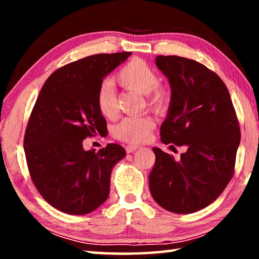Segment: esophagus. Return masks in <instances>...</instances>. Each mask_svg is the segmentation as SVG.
I'll return each mask as SVG.
<instances>
[{"label":"esophagus","instance_id":"34e87169","mask_svg":"<svg viewBox=\"0 0 259 259\" xmlns=\"http://www.w3.org/2000/svg\"><path fill=\"white\" fill-rule=\"evenodd\" d=\"M138 148H140V147L137 146V145H128V146L125 147V152L129 154V153H133V152H135L136 150H138Z\"/></svg>","mask_w":259,"mask_h":259}]
</instances>
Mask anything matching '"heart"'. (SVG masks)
<instances>
[{
	"mask_svg": "<svg viewBox=\"0 0 259 259\" xmlns=\"http://www.w3.org/2000/svg\"><path fill=\"white\" fill-rule=\"evenodd\" d=\"M117 82L128 89L146 95L147 104L154 109H162L168 102V93L157 87L159 76L150 65L140 59L131 60L121 69L116 76ZM96 105L99 113L112 119L117 113L115 88L111 81L99 85L96 94ZM154 120L151 116H128L114 126V136L126 143L139 144L145 142L154 128Z\"/></svg>",
	"mask_w": 259,
	"mask_h": 259,
	"instance_id": "1",
	"label": "heart"
}]
</instances>
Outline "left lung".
Listing matches in <instances>:
<instances>
[{
	"mask_svg": "<svg viewBox=\"0 0 259 259\" xmlns=\"http://www.w3.org/2000/svg\"><path fill=\"white\" fill-rule=\"evenodd\" d=\"M155 65L171 89L161 142L187 151L176 161L153 147L150 191L168 211L192 213L212 203L233 176L238 119L224 82L204 65L178 56H157Z\"/></svg>",
	"mask_w": 259,
	"mask_h": 259,
	"instance_id": "1",
	"label": "left lung"
}]
</instances>
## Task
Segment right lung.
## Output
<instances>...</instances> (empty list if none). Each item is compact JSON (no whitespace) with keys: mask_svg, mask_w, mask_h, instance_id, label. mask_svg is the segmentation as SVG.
I'll return each instance as SVG.
<instances>
[{"mask_svg":"<svg viewBox=\"0 0 259 259\" xmlns=\"http://www.w3.org/2000/svg\"><path fill=\"white\" fill-rule=\"evenodd\" d=\"M131 52L85 57L57 69L42 87L26 128L24 150L35 187L48 203L85 214L109 194L111 174L125 156L117 144L85 151L83 140L106 129L96 105L103 80Z\"/></svg>","mask_w":259,"mask_h":259,"instance_id":"right-lung-1","label":"right lung"}]
</instances>
